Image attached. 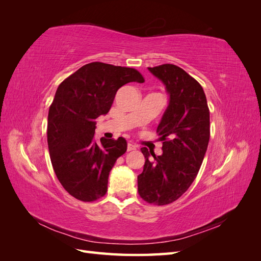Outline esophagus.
<instances>
[{
	"instance_id": "esophagus-1",
	"label": "esophagus",
	"mask_w": 261,
	"mask_h": 261,
	"mask_svg": "<svg viewBox=\"0 0 261 261\" xmlns=\"http://www.w3.org/2000/svg\"><path fill=\"white\" fill-rule=\"evenodd\" d=\"M133 150H136V146L133 144H128L127 145V151H133Z\"/></svg>"
}]
</instances>
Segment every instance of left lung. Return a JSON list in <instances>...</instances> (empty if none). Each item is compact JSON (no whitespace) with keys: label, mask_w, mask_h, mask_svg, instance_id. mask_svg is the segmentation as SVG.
Instances as JSON below:
<instances>
[{"label":"left lung","mask_w":261,"mask_h":261,"mask_svg":"<svg viewBox=\"0 0 261 261\" xmlns=\"http://www.w3.org/2000/svg\"><path fill=\"white\" fill-rule=\"evenodd\" d=\"M148 69L165 86L169 105L156 128L162 154L140 149L146 161L137 177L138 193L145 201L163 206L178 199L198 174L210 138V113L202 87L184 69L173 64Z\"/></svg>","instance_id":"obj_1"}]
</instances>
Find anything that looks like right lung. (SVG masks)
<instances>
[{
	"instance_id": "add662e5",
	"label": "right lung",
	"mask_w": 261,
	"mask_h": 261,
	"mask_svg": "<svg viewBox=\"0 0 261 261\" xmlns=\"http://www.w3.org/2000/svg\"><path fill=\"white\" fill-rule=\"evenodd\" d=\"M144 83L138 70L92 62L63 81L48 115L52 167L65 191L82 201H93L108 191L118 156L126 152L123 137L94 140L96 118L106 115L116 91L125 84Z\"/></svg>"
}]
</instances>
